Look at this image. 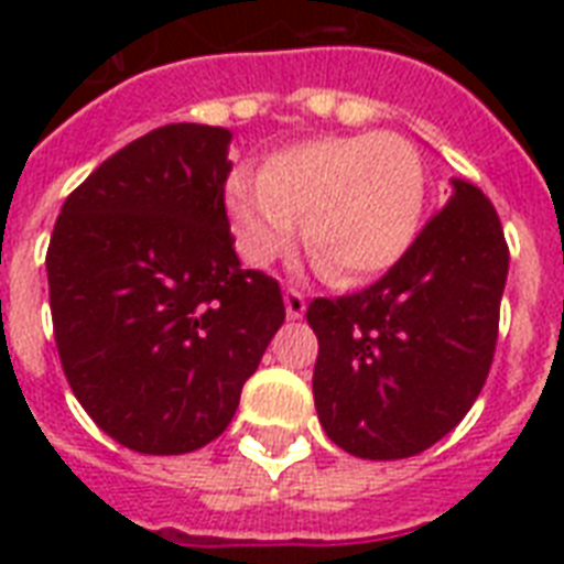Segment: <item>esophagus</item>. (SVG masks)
Returning <instances> with one entry per match:
<instances>
[{
	"label": "esophagus",
	"instance_id": "1",
	"mask_svg": "<svg viewBox=\"0 0 564 564\" xmlns=\"http://www.w3.org/2000/svg\"><path fill=\"white\" fill-rule=\"evenodd\" d=\"M283 304H286V316L290 318H301L307 313V301H304V295L299 290H292V286L283 292Z\"/></svg>",
	"mask_w": 564,
	"mask_h": 564
}]
</instances>
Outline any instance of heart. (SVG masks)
Segmentation results:
<instances>
[{
    "label": "heart",
    "mask_w": 564,
    "mask_h": 564,
    "mask_svg": "<svg viewBox=\"0 0 564 564\" xmlns=\"http://www.w3.org/2000/svg\"><path fill=\"white\" fill-rule=\"evenodd\" d=\"M225 204L242 254L269 265L295 230L334 283L375 281L401 260L421 228L424 163L410 140L377 134L316 137L286 145L263 172H230Z\"/></svg>",
    "instance_id": "b5f03b06"
}]
</instances>
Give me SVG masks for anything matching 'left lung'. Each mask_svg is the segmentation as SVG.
I'll return each mask as SVG.
<instances>
[{
  "instance_id": "obj_1",
  "label": "left lung",
  "mask_w": 564,
  "mask_h": 564,
  "mask_svg": "<svg viewBox=\"0 0 564 564\" xmlns=\"http://www.w3.org/2000/svg\"><path fill=\"white\" fill-rule=\"evenodd\" d=\"M451 184L445 207L380 281L307 307L318 421L360 459L436 445L489 377L509 248L489 198L463 178Z\"/></svg>"
}]
</instances>
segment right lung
Segmentation results:
<instances>
[{
  "label": "right lung",
  "instance_id": "obj_1",
  "mask_svg": "<svg viewBox=\"0 0 564 564\" xmlns=\"http://www.w3.org/2000/svg\"><path fill=\"white\" fill-rule=\"evenodd\" d=\"M230 137L195 122L149 131L66 198L52 230L64 375L137 454H189L219 436L286 316L278 281L234 251Z\"/></svg>",
  "mask_w": 564,
  "mask_h": 564
}]
</instances>
